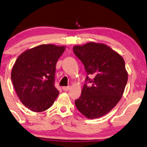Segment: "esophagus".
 <instances>
[{
	"mask_svg": "<svg viewBox=\"0 0 147 147\" xmlns=\"http://www.w3.org/2000/svg\"><path fill=\"white\" fill-rule=\"evenodd\" d=\"M62 89L64 91H68L70 89V86H63V87L62 88Z\"/></svg>",
	"mask_w": 147,
	"mask_h": 147,
	"instance_id": "esophagus-1",
	"label": "esophagus"
}]
</instances>
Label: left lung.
<instances>
[{
  "label": "left lung",
  "mask_w": 147,
  "mask_h": 147,
  "mask_svg": "<svg viewBox=\"0 0 147 147\" xmlns=\"http://www.w3.org/2000/svg\"><path fill=\"white\" fill-rule=\"evenodd\" d=\"M74 53L84 64L88 75L75 105L89 119L105 116L117 105L124 93L128 80L124 59L102 43L89 42L73 47Z\"/></svg>",
  "instance_id": "8db88e82"
}]
</instances>
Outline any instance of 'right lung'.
<instances>
[{
	"instance_id": "1",
	"label": "right lung",
	"mask_w": 147,
	"mask_h": 147,
	"mask_svg": "<svg viewBox=\"0 0 147 147\" xmlns=\"http://www.w3.org/2000/svg\"><path fill=\"white\" fill-rule=\"evenodd\" d=\"M64 46L42 45L19 55L12 68L11 78L22 103L30 110L41 112L52 106L59 92L55 87L57 60Z\"/></svg>"
}]
</instances>
